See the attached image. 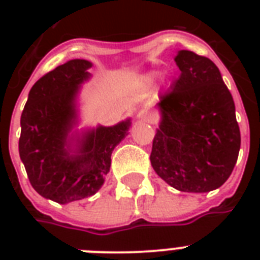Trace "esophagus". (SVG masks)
I'll return each mask as SVG.
<instances>
[{
  "instance_id": "esophagus-1",
  "label": "esophagus",
  "mask_w": 260,
  "mask_h": 260,
  "mask_svg": "<svg viewBox=\"0 0 260 260\" xmlns=\"http://www.w3.org/2000/svg\"><path fill=\"white\" fill-rule=\"evenodd\" d=\"M139 120H142V121H147V122H152V118L148 113H147L146 110H142V112H139L138 114Z\"/></svg>"
}]
</instances>
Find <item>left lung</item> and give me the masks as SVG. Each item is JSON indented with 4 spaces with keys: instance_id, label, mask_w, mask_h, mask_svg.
<instances>
[{
    "instance_id": "left-lung-1",
    "label": "left lung",
    "mask_w": 260,
    "mask_h": 260,
    "mask_svg": "<svg viewBox=\"0 0 260 260\" xmlns=\"http://www.w3.org/2000/svg\"><path fill=\"white\" fill-rule=\"evenodd\" d=\"M181 75L160 95L162 114L151 165L174 189L206 193L230 178L240 150L235 102L209 58L182 50L175 56Z\"/></svg>"
}]
</instances>
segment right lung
Instances as JSON below:
<instances>
[{
  "label": "right lung",
  "mask_w": 260,
  "mask_h": 260,
  "mask_svg": "<svg viewBox=\"0 0 260 260\" xmlns=\"http://www.w3.org/2000/svg\"><path fill=\"white\" fill-rule=\"evenodd\" d=\"M91 63L73 59L35 83L21 113L18 152L30 185L40 196L58 204L90 197L100 190L110 169V155L125 138L131 120L97 126L75 140V97L89 79Z\"/></svg>",
  "instance_id": "1"
}]
</instances>
